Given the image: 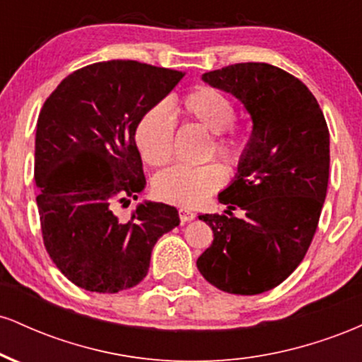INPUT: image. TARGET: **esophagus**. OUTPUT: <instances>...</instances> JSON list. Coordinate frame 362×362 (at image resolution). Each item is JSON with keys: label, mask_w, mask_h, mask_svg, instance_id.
<instances>
[{"label": "esophagus", "mask_w": 362, "mask_h": 362, "mask_svg": "<svg viewBox=\"0 0 362 362\" xmlns=\"http://www.w3.org/2000/svg\"><path fill=\"white\" fill-rule=\"evenodd\" d=\"M178 216H180L182 223H189L195 218V213L194 211H189V209H184V207H180V209H178Z\"/></svg>", "instance_id": "34e87169"}]
</instances>
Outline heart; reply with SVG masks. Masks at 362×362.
Here are the masks:
<instances>
[{"mask_svg":"<svg viewBox=\"0 0 362 362\" xmlns=\"http://www.w3.org/2000/svg\"><path fill=\"white\" fill-rule=\"evenodd\" d=\"M175 114L214 132L209 156L218 155L228 167L242 165L250 148V132L235 122V103L214 86H197L177 102ZM175 122L163 105H153L141 115L134 129V143L144 163L165 167L173 156ZM226 182V170L218 161L187 167L175 165L153 182L160 201L180 207H197Z\"/></svg>","mask_w":362,"mask_h":362,"instance_id":"obj_1","label":"heart"}]
</instances>
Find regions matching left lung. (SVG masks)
<instances>
[{
    "mask_svg": "<svg viewBox=\"0 0 362 362\" xmlns=\"http://www.w3.org/2000/svg\"><path fill=\"white\" fill-rule=\"evenodd\" d=\"M233 93L253 120L236 180L219 194L226 214H202L214 233L199 272L224 293L260 294L293 274L317 233L330 167V136L303 81L267 62H238L202 74ZM236 206L245 211L235 218Z\"/></svg>",
    "mask_w": 362,
    "mask_h": 362,
    "instance_id": "1",
    "label": "left lung"
}]
</instances>
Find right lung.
Segmentation results:
<instances>
[{
	"label": "right lung",
	"mask_w": 362,
	"mask_h": 362,
	"mask_svg": "<svg viewBox=\"0 0 362 362\" xmlns=\"http://www.w3.org/2000/svg\"><path fill=\"white\" fill-rule=\"evenodd\" d=\"M184 71L138 61H103L66 76L37 120V207L44 247L78 288L119 293L146 277L160 236L178 211L139 204L129 221L115 216L146 185L134 129L149 107L175 88Z\"/></svg>",
	"instance_id": "add662e5"
}]
</instances>
